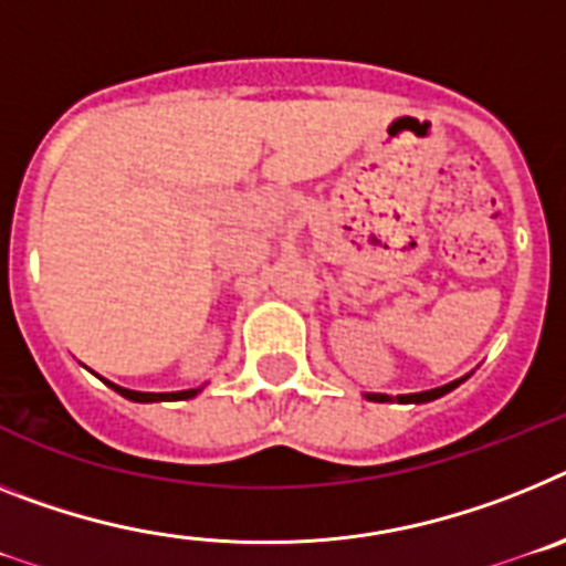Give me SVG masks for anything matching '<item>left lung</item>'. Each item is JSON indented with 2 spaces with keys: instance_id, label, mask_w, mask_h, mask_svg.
<instances>
[{
  "instance_id": "obj_1",
  "label": "left lung",
  "mask_w": 566,
  "mask_h": 566,
  "mask_svg": "<svg viewBox=\"0 0 566 566\" xmlns=\"http://www.w3.org/2000/svg\"><path fill=\"white\" fill-rule=\"evenodd\" d=\"M461 381H467V376L464 378H455V381H450V385H444V387H436V390L407 392V396H396V401H399V405H424V401L441 399L444 392L455 390V387H459ZM365 399L367 401H392V396H387V392H365Z\"/></svg>"
}]
</instances>
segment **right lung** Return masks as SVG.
<instances>
[{
	"label": "right lung",
	"mask_w": 566,
	"mask_h": 566,
	"mask_svg": "<svg viewBox=\"0 0 566 566\" xmlns=\"http://www.w3.org/2000/svg\"><path fill=\"white\" fill-rule=\"evenodd\" d=\"M107 387H113V390L119 392V396H125V399L130 401H142V405H147V401H185V399H193L196 392L201 390H179V392H139V390H127V387H119L113 385V381H107Z\"/></svg>",
	"instance_id": "obj_1"
}]
</instances>
